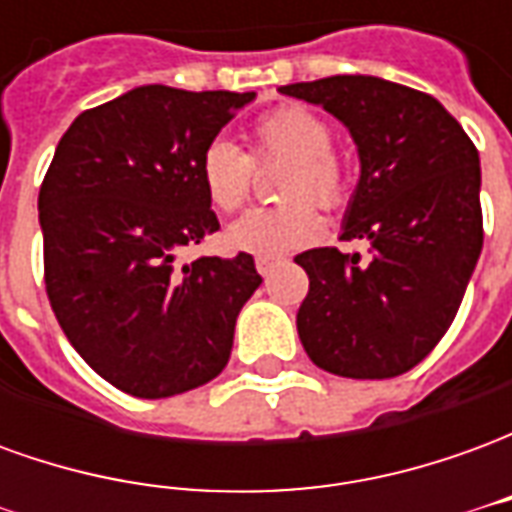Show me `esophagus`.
<instances>
[{
  "label": "esophagus",
  "instance_id": "1",
  "mask_svg": "<svg viewBox=\"0 0 512 512\" xmlns=\"http://www.w3.org/2000/svg\"><path fill=\"white\" fill-rule=\"evenodd\" d=\"M279 266V260L277 257H255V268H257V274H263V277H268L274 268Z\"/></svg>",
  "mask_w": 512,
  "mask_h": 512
}]
</instances>
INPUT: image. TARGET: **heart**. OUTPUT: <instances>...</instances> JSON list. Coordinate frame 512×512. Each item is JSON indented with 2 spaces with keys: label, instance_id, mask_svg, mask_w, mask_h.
I'll list each match as a JSON object with an SVG mask.
<instances>
[{
  "label": "heart",
  "instance_id": "1",
  "mask_svg": "<svg viewBox=\"0 0 512 512\" xmlns=\"http://www.w3.org/2000/svg\"><path fill=\"white\" fill-rule=\"evenodd\" d=\"M329 120L307 106L288 104L257 117L252 150L244 153L230 139H213L200 156L202 189L216 211L244 208L255 189V169L285 164L277 194L282 205L244 213L227 230V244L257 257H279L318 241L326 211L340 208L348 197V161L332 145Z\"/></svg>",
  "mask_w": 512,
  "mask_h": 512
}]
</instances>
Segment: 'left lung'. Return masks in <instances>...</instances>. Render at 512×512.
<instances>
[{
	"label": "left lung",
	"mask_w": 512,
	"mask_h": 512,
	"mask_svg": "<svg viewBox=\"0 0 512 512\" xmlns=\"http://www.w3.org/2000/svg\"><path fill=\"white\" fill-rule=\"evenodd\" d=\"M343 120L362 161L343 241L367 238L370 260L321 246L296 257L310 290L296 326L321 370L395 378L447 334L483 249L480 156L428 93L376 76L279 87Z\"/></svg>",
	"instance_id": "obj_1"
}]
</instances>
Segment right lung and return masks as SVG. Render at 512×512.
I'll return each mask as SVG.
<instances>
[{
	"label": "right lung",
	"instance_id": "obj_1",
	"mask_svg": "<svg viewBox=\"0 0 512 512\" xmlns=\"http://www.w3.org/2000/svg\"><path fill=\"white\" fill-rule=\"evenodd\" d=\"M252 98L136 87L76 117L51 158L38 197L51 310L76 354L128 395L158 400L219 376L263 282L246 252L175 266L219 230L200 156Z\"/></svg>",
	"mask_w": 512,
	"mask_h": 512
}]
</instances>
